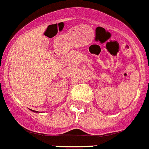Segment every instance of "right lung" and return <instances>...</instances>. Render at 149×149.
I'll list each match as a JSON object with an SVG mask.
<instances>
[{
    "mask_svg": "<svg viewBox=\"0 0 149 149\" xmlns=\"http://www.w3.org/2000/svg\"><path fill=\"white\" fill-rule=\"evenodd\" d=\"M31 110V111H33V112H34V113H39V112H38V111H36V110Z\"/></svg>",
    "mask_w": 149,
    "mask_h": 149,
    "instance_id": "right-lung-1",
    "label": "right lung"
}]
</instances>
